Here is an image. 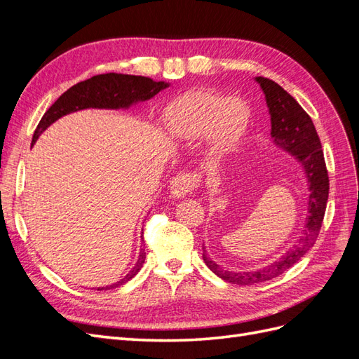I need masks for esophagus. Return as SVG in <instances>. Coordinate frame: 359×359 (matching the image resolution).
Masks as SVG:
<instances>
[{"mask_svg":"<svg viewBox=\"0 0 359 359\" xmlns=\"http://www.w3.org/2000/svg\"><path fill=\"white\" fill-rule=\"evenodd\" d=\"M199 182H201V178L198 173L194 172L178 173V175L173 177L170 181V193L173 194V198H184L196 189L199 186Z\"/></svg>","mask_w":359,"mask_h":359,"instance_id":"obj_1","label":"esophagus"}]
</instances>
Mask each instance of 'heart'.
<instances>
[{"label":"heart","mask_w":359,"mask_h":359,"mask_svg":"<svg viewBox=\"0 0 359 359\" xmlns=\"http://www.w3.org/2000/svg\"><path fill=\"white\" fill-rule=\"evenodd\" d=\"M250 121L247 104L212 90H190L177 95L163 114L166 132L180 140L206 135L212 160H220L243 139Z\"/></svg>","instance_id":"1"}]
</instances>
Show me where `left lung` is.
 Masks as SVG:
<instances>
[{
	"mask_svg": "<svg viewBox=\"0 0 359 359\" xmlns=\"http://www.w3.org/2000/svg\"><path fill=\"white\" fill-rule=\"evenodd\" d=\"M256 81L265 94L269 109L271 136H273L276 145L286 149L287 153L293 154L301 161L309 181L310 201L306 235L301 238L299 244L289 250L274 264L262 269L248 271V273H232V271H226L217 265L214 260L206 256V250H203V262L215 276L232 285L241 286L262 283V281L278 277L309 252L316 243L320 232L330 193V178L323 158V149L310 115L277 82L262 78V76L256 78Z\"/></svg>",
	"mask_w": 359,
	"mask_h": 359,
	"instance_id": "8db88e82",
	"label": "left lung"
}]
</instances>
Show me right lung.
<instances>
[{"label":"right lung","instance_id":"right-lung-1","mask_svg":"<svg viewBox=\"0 0 359 359\" xmlns=\"http://www.w3.org/2000/svg\"><path fill=\"white\" fill-rule=\"evenodd\" d=\"M169 83L156 82L145 76H133V74H121V73H106L93 76L91 79H86L73 85L66 93L60 95V99L53 103L43 115L40 123L32 135V145L36 144L39 136L45 130L55 123L58 118L88 107H99V109H127L137 102L149 100L151 97L158 94L161 90L168 88ZM145 262V253L140 252L139 260L130 273L116 281L115 285L99 287L97 290L112 289L121 286L132 280L139 269Z\"/></svg>","mask_w":359,"mask_h":359}]
</instances>
